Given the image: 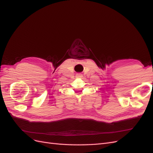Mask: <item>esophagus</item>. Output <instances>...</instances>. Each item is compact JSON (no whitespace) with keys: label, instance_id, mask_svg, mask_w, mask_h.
<instances>
[{"label":"esophagus","instance_id":"obj_1","mask_svg":"<svg viewBox=\"0 0 153 153\" xmlns=\"http://www.w3.org/2000/svg\"><path fill=\"white\" fill-rule=\"evenodd\" d=\"M82 76V75H81V74H77L76 75V77H78V78H80Z\"/></svg>","mask_w":153,"mask_h":153}]
</instances>
